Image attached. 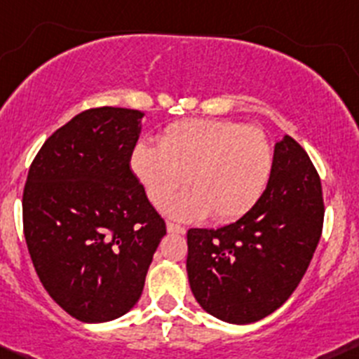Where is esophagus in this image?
I'll use <instances>...</instances> for the list:
<instances>
[{
    "label": "esophagus",
    "instance_id": "1",
    "mask_svg": "<svg viewBox=\"0 0 359 359\" xmlns=\"http://www.w3.org/2000/svg\"><path fill=\"white\" fill-rule=\"evenodd\" d=\"M168 231H169V233L184 235V233H187V228L181 226V224H176V223H168Z\"/></svg>",
    "mask_w": 359,
    "mask_h": 359
}]
</instances>
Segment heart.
<instances>
[{
	"label": "heart",
	"mask_w": 359,
	"mask_h": 359,
	"mask_svg": "<svg viewBox=\"0 0 359 359\" xmlns=\"http://www.w3.org/2000/svg\"><path fill=\"white\" fill-rule=\"evenodd\" d=\"M275 165L268 136L235 121L187 119L165 128L158 145L135 147L131 168L154 205H164L187 184L165 210L176 219L212 216L217 223L240 219L257 205Z\"/></svg>",
	"instance_id": "heart-1"
}]
</instances>
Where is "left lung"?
<instances>
[{
  "instance_id": "8db88e82",
  "label": "left lung",
  "mask_w": 359,
  "mask_h": 359,
  "mask_svg": "<svg viewBox=\"0 0 359 359\" xmlns=\"http://www.w3.org/2000/svg\"><path fill=\"white\" fill-rule=\"evenodd\" d=\"M268 190L250 212L217 230H188L190 289L209 315L235 325L262 320L297 289L323 228L321 181L290 136L275 145Z\"/></svg>"
}]
</instances>
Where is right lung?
<instances>
[{"mask_svg":"<svg viewBox=\"0 0 359 359\" xmlns=\"http://www.w3.org/2000/svg\"><path fill=\"white\" fill-rule=\"evenodd\" d=\"M143 112L84 110L44 142L22 197L24 235L43 287L84 323L138 302L165 223L131 171Z\"/></svg>","mask_w":359,"mask_h":359,"instance_id":"obj_1","label":"right lung"}]
</instances>
